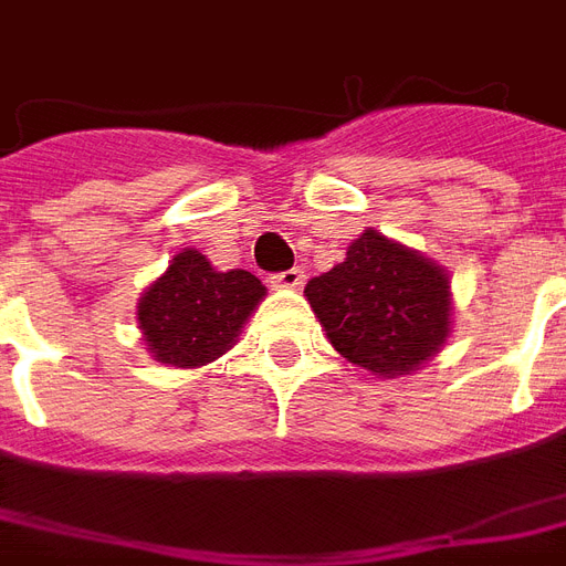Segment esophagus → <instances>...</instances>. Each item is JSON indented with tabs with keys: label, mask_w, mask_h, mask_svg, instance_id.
Here are the masks:
<instances>
[{
	"label": "esophagus",
	"mask_w": 566,
	"mask_h": 566,
	"mask_svg": "<svg viewBox=\"0 0 566 566\" xmlns=\"http://www.w3.org/2000/svg\"><path fill=\"white\" fill-rule=\"evenodd\" d=\"M305 282V273H302L300 266H293V270H284V273L270 275V284L273 287H300Z\"/></svg>",
	"instance_id": "obj_1"
}]
</instances>
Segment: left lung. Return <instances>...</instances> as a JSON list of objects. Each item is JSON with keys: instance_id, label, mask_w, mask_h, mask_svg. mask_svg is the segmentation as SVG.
Segmentation results:
<instances>
[{"instance_id": "1", "label": "left lung", "mask_w": 566, "mask_h": 566, "mask_svg": "<svg viewBox=\"0 0 566 566\" xmlns=\"http://www.w3.org/2000/svg\"><path fill=\"white\" fill-rule=\"evenodd\" d=\"M305 296L337 353L376 376L417 370L449 335L447 273L373 229Z\"/></svg>"}]
</instances>
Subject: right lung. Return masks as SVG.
I'll return each mask as SVG.
<instances>
[{
    "label": "right lung",
    "mask_w": 566,
    "mask_h": 566,
    "mask_svg": "<svg viewBox=\"0 0 566 566\" xmlns=\"http://www.w3.org/2000/svg\"><path fill=\"white\" fill-rule=\"evenodd\" d=\"M266 287L247 270L217 273L211 261L185 249L144 293L137 319L155 358L172 367H202L220 358Z\"/></svg>",
    "instance_id": "right-lung-1"
}]
</instances>
